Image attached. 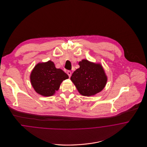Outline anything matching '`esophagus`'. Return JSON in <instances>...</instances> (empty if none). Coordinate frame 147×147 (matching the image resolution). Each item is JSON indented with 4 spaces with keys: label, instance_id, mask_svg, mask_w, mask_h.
Returning <instances> with one entry per match:
<instances>
[{
    "label": "esophagus",
    "instance_id": "obj_1",
    "mask_svg": "<svg viewBox=\"0 0 147 147\" xmlns=\"http://www.w3.org/2000/svg\"><path fill=\"white\" fill-rule=\"evenodd\" d=\"M67 74L68 75V76L70 78V77H71V71L68 70V71H67Z\"/></svg>",
    "mask_w": 147,
    "mask_h": 147
}]
</instances>
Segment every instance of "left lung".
<instances>
[{
	"instance_id": "8db88e82",
	"label": "left lung",
	"mask_w": 147,
	"mask_h": 147,
	"mask_svg": "<svg viewBox=\"0 0 147 147\" xmlns=\"http://www.w3.org/2000/svg\"><path fill=\"white\" fill-rule=\"evenodd\" d=\"M79 68L74 71L70 80L83 96H93L104 89L107 78L101 64L86 59L79 62Z\"/></svg>"
}]
</instances>
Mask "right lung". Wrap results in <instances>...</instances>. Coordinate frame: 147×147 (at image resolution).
<instances>
[{"instance_id":"1","label":"right lung","mask_w":147,"mask_h":147,"mask_svg":"<svg viewBox=\"0 0 147 147\" xmlns=\"http://www.w3.org/2000/svg\"><path fill=\"white\" fill-rule=\"evenodd\" d=\"M68 76L61 69L56 68L51 61L35 65L30 75V81L35 91L43 96L53 95L63 80Z\"/></svg>"}]
</instances>
